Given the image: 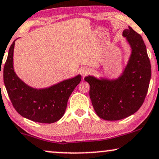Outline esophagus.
<instances>
[{
	"mask_svg": "<svg viewBox=\"0 0 159 159\" xmlns=\"http://www.w3.org/2000/svg\"><path fill=\"white\" fill-rule=\"evenodd\" d=\"M80 73L83 76H85L89 73V69L87 68H83L80 70Z\"/></svg>",
	"mask_w": 159,
	"mask_h": 159,
	"instance_id": "34e87169",
	"label": "esophagus"
}]
</instances>
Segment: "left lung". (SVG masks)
<instances>
[{
  "label": "left lung",
  "instance_id": "1",
  "mask_svg": "<svg viewBox=\"0 0 159 159\" xmlns=\"http://www.w3.org/2000/svg\"><path fill=\"white\" fill-rule=\"evenodd\" d=\"M122 36L131 53L120 75L113 79L85 77L96 113L107 121L120 120L136 113L144 102L151 78V66L142 36L130 26L123 31Z\"/></svg>",
  "mask_w": 159,
  "mask_h": 159
}]
</instances>
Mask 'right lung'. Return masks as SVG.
Returning <instances> with one entry per match:
<instances>
[{
  "mask_svg": "<svg viewBox=\"0 0 159 159\" xmlns=\"http://www.w3.org/2000/svg\"><path fill=\"white\" fill-rule=\"evenodd\" d=\"M15 40L9 48L3 72L9 99L17 112L24 118L40 123L55 122L64 115L68 98L80 83L82 76L78 74L43 89L31 87L20 79L15 71L13 54Z\"/></svg>",
  "mask_w": 159,
  "mask_h": 159,
  "instance_id": "add662e5",
  "label": "right lung"
}]
</instances>
